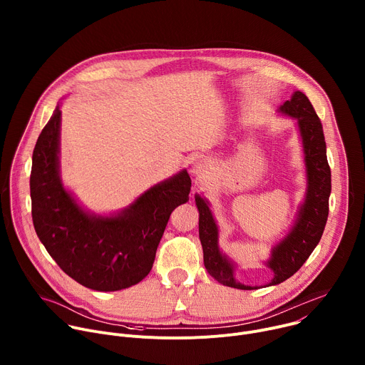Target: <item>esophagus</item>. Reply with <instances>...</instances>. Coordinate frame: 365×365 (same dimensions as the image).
<instances>
[{
    "label": "esophagus",
    "instance_id": "1",
    "mask_svg": "<svg viewBox=\"0 0 365 365\" xmlns=\"http://www.w3.org/2000/svg\"><path fill=\"white\" fill-rule=\"evenodd\" d=\"M211 168V159L206 158V155H195V158L190 160V173L195 176L203 175L207 169Z\"/></svg>",
    "mask_w": 365,
    "mask_h": 365
}]
</instances>
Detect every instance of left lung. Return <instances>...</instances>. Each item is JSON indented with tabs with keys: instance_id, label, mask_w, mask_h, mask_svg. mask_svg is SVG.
Listing matches in <instances>:
<instances>
[{
	"instance_id": "left-lung-1",
	"label": "left lung",
	"mask_w": 365,
	"mask_h": 365,
	"mask_svg": "<svg viewBox=\"0 0 365 365\" xmlns=\"http://www.w3.org/2000/svg\"><path fill=\"white\" fill-rule=\"evenodd\" d=\"M279 113L296 120L306 168V193L290 231L272 248L270 258L264 263L274 274L266 286H276L292 277L315 250L327 225L331 195L325 135L310 101L303 92L294 91L292 98L280 106ZM195 202L199 211V240L207 273L224 286L241 290L258 289V286H247L235 279L237 264L220 248V231L210 210V202L199 195H195Z\"/></svg>"
}]
</instances>
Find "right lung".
<instances>
[{
  "label": "right lung",
  "mask_w": 365,
  "mask_h": 365,
  "mask_svg": "<svg viewBox=\"0 0 365 365\" xmlns=\"http://www.w3.org/2000/svg\"><path fill=\"white\" fill-rule=\"evenodd\" d=\"M61 120L58 103L33 151L30 196L36 234L58 266L82 286L98 292L131 287L150 273L170 214L189 200V173L180 170L151 186L120 212H89L61 178Z\"/></svg>",
  "instance_id": "1"
}]
</instances>
